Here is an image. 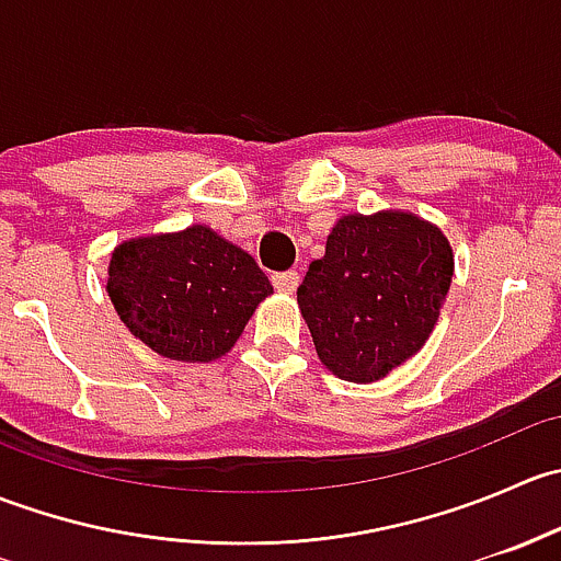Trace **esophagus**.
<instances>
[{"instance_id": "34e87169", "label": "esophagus", "mask_w": 561, "mask_h": 561, "mask_svg": "<svg viewBox=\"0 0 561 561\" xmlns=\"http://www.w3.org/2000/svg\"><path fill=\"white\" fill-rule=\"evenodd\" d=\"M271 282H274V287L279 293L293 296V293L298 290V282H301V276H298V271H279V274L271 276Z\"/></svg>"}]
</instances>
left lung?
Returning a JSON list of instances; mask_svg holds the SVG:
<instances>
[{
  "label": "left lung",
  "mask_w": 561,
  "mask_h": 561,
  "mask_svg": "<svg viewBox=\"0 0 561 561\" xmlns=\"http://www.w3.org/2000/svg\"><path fill=\"white\" fill-rule=\"evenodd\" d=\"M450 279L437 225L393 208L344 214L298 287L317 358L339 380H382L428 342Z\"/></svg>",
  "instance_id": "8db88e82"
}]
</instances>
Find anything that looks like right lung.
<instances>
[{
  "instance_id": "obj_1",
  "label": "right lung",
  "mask_w": 561,
  "mask_h": 561,
  "mask_svg": "<svg viewBox=\"0 0 561 561\" xmlns=\"http://www.w3.org/2000/svg\"><path fill=\"white\" fill-rule=\"evenodd\" d=\"M118 320L157 355L208 364L230 353L274 293L254 257L208 225L122 241L107 263Z\"/></svg>"
}]
</instances>
